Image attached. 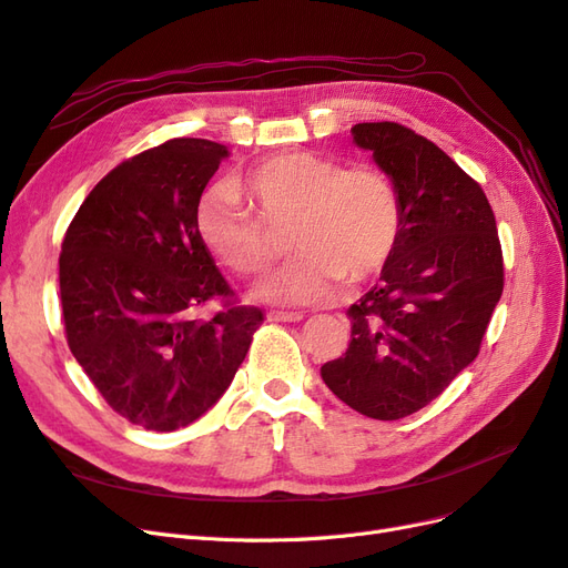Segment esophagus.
Returning a JSON list of instances; mask_svg holds the SVG:
<instances>
[{
    "label": "esophagus",
    "mask_w": 568,
    "mask_h": 568,
    "mask_svg": "<svg viewBox=\"0 0 568 568\" xmlns=\"http://www.w3.org/2000/svg\"><path fill=\"white\" fill-rule=\"evenodd\" d=\"M266 318L271 323H300L304 318V314L302 311H276L273 308V311H268Z\"/></svg>",
    "instance_id": "34e87169"
}]
</instances>
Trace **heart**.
<instances>
[{
    "instance_id": "obj_1",
    "label": "heart",
    "mask_w": 568,
    "mask_h": 568,
    "mask_svg": "<svg viewBox=\"0 0 568 568\" xmlns=\"http://www.w3.org/2000/svg\"><path fill=\"white\" fill-rule=\"evenodd\" d=\"M197 235L241 276H264L278 262L276 233L300 254L262 295L278 304H321L349 276L365 281L387 264L404 226L394 181L375 164L342 168L316 153L271 158L231 186L200 200Z\"/></svg>"
}]
</instances>
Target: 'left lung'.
Returning a JSON list of instances; mask_svg holds the SVG:
<instances>
[{"label": "left lung", "mask_w": 568, "mask_h": 568, "mask_svg": "<svg viewBox=\"0 0 568 568\" xmlns=\"http://www.w3.org/2000/svg\"><path fill=\"white\" fill-rule=\"evenodd\" d=\"M404 207L379 283L346 308L352 342L321 375L346 406L373 419L417 413L477 358L505 285L488 197L429 139L398 122H361Z\"/></svg>", "instance_id": "obj_1"}]
</instances>
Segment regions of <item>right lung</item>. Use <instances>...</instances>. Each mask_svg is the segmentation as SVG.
I'll use <instances>...</instances> for the list:
<instances>
[{
  "label": "right lung",
  "instance_id": "1",
  "mask_svg": "<svg viewBox=\"0 0 568 568\" xmlns=\"http://www.w3.org/2000/svg\"><path fill=\"white\" fill-rule=\"evenodd\" d=\"M226 155L222 143L172 139L120 162L63 237L70 352L105 404L143 429L174 432L207 413L264 323L262 308L235 300L195 226ZM207 301L223 311L200 320Z\"/></svg>",
  "mask_w": 568,
  "mask_h": 568
}]
</instances>
